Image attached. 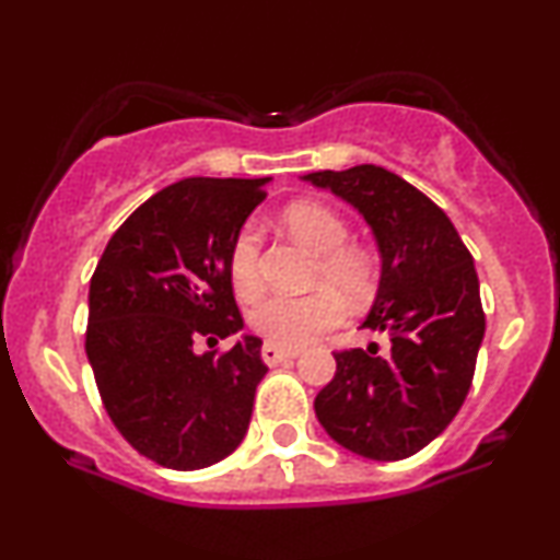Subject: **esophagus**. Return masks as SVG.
Here are the masks:
<instances>
[{"label":"esophagus","mask_w":560,"mask_h":560,"mask_svg":"<svg viewBox=\"0 0 560 560\" xmlns=\"http://www.w3.org/2000/svg\"><path fill=\"white\" fill-rule=\"evenodd\" d=\"M260 355L268 365H279L284 361H292V358H298L300 350H284V347H276V345H262Z\"/></svg>","instance_id":"esophagus-1"}]
</instances>
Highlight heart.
I'll use <instances>...</instances> for the list:
<instances>
[{
	"label": "heart",
	"instance_id": "heart-1",
	"mask_svg": "<svg viewBox=\"0 0 560 560\" xmlns=\"http://www.w3.org/2000/svg\"><path fill=\"white\" fill-rule=\"evenodd\" d=\"M284 223L298 242L318 255L313 284L324 287L302 298L273 294L249 311V329L268 345L305 347L320 334L345 320V294L352 305H361L376 289V266L369 253L347 244L350 229L342 215L320 202H294L284 210ZM229 279L240 300H255L262 289L260 231L255 223L240 229L229 249ZM338 292L334 293L332 289Z\"/></svg>",
	"mask_w": 560,
	"mask_h": 560
}]
</instances>
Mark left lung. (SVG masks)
I'll return each mask as SVG.
<instances>
[{
  "label": "left lung",
  "instance_id": "obj_1",
  "mask_svg": "<svg viewBox=\"0 0 560 560\" xmlns=\"http://www.w3.org/2000/svg\"><path fill=\"white\" fill-rule=\"evenodd\" d=\"M374 231L382 281L363 329L389 334V355L337 350L316 397L320 427L371 460H402L447 429L474 382L485 311L471 253L445 210L378 165L307 173Z\"/></svg>",
  "mask_w": 560,
  "mask_h": 560
}]
</instances>
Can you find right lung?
I'll return each instance as SVG.
<instances>
[{
	"instance_id": "add662e5",
	"label": "right lung",
	"mask_w": 560,
	"mask_h": 560,
	"mask_svg": "<svg viewBox=\"0 0 560 560\" xmlns=\"http://www.w3.org/2000/svg\"><path fill=\"white\" fill-rule=\"evenodd\" d=\"M268 178H184L113 234L89 287L86 355L126 442L176 471L240 447L268 365L260 339L199 355L244 326L229 249L266 199Z\"/></svg>"
}]
</instances>
